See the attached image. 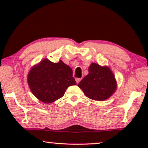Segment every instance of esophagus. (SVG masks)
Listing matches in <instances>:
<instances>
[{
	"label": "esophagus",
	"mask_w": 148,
	"mask_h": 148,
	"mask_svg": "<svg viewBox=\"0 0 148 148\" xmlns=\"http://www.w3.org/2000/svg\"><path fill=\"white\" fill-rule=\"evenodd\" d=\"M80 80H81V78H78V77H77V78H76V82L77 84H78L79 82H80Z\"/></svg>",
	"instance_id": "1"
}]
</instances>
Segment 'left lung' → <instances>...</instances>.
I'll return each instance as SVG.
<instances>
[{"label":"left lung","instance_id":"1","mask_svg":"<svg viewBox=\"0 0 148 148\" xmlns=\"http://www.w3.org/2000/svg\"><path fill=\"white\" fill-rule=\"evenodd\" d=\"M88 98L102 101L112 96L116 89L114 74L108 66L92 63L89 74L77 84Z\"/></svg>","mask_w":148,"mask_h":148}]
</instances>
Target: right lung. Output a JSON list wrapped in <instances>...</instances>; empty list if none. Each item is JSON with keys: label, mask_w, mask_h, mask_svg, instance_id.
Instances as JSON below:
<instances>
[{"label": "right lung", "mask_w": 148, "mask_h": 148, "mask_svg": "<svg viewBox=\"0 0 148 148\" xmlns=\"http://www.w3.org/2000/svg\"><path fill=\"white\" fill-rule=\"evenodd\" d=\"M72 74V69L62 61L56 63L46 59L32 67L27 81L37 99L51 103L61 98L69 86L76 84Z\"/></svg>", "instance_id": "obj_1"}]
</instances>
